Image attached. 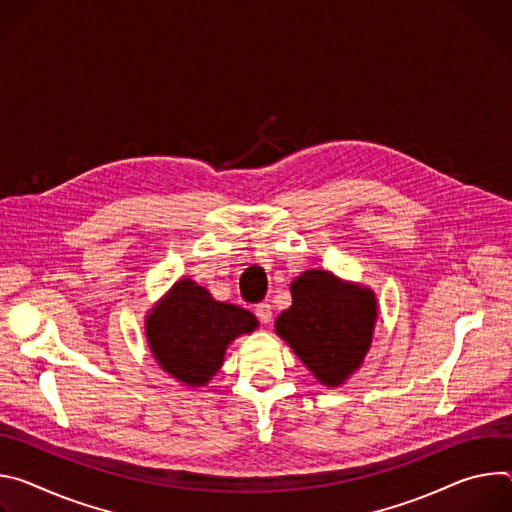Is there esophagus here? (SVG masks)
<instances>
[{"label":"esophagus","mask_w":512,"mask_h":512,"mask_svg":"<svg viewBox=\"0 0 512 512\" xmlns=\"http://www.w3.org/2000/svg\"><path fill=\"white\" fill-rule=\"evenodd\" d=\"M254 311H256V317H258L262 323L268 325V323L272 321V305H270V303H258Z\"/></svg>","instance_id":"1"}]
</instances>
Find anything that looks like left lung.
<instances>
[{
  "label": "left lung",
  "mask_w": 512,
  "mask_h": 512,
  "mask_svg": "<svg viewBox=\"0 0 512 512\" xmlns=\"http://www.w3.org/2000/svg\"><path fill=\"white\" fill-rule=\"evenodd\" d=\"M291 295L293 305L278 315L276 333L321 384H344L372 344L374 291L327 270H307L291 282Z\"/></svg>",
  "instance_id": "1"
}]
</instances>
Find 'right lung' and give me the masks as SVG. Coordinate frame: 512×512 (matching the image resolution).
Listing matches in <instances>:
<instances>
[{
    "instance_id": "right-lung-1",
    "label": "right lung",
    "mask_w": 512,
    "mask_h": 512,
    "mask_svg": "<svg viewBox=\"0 0 512 512\" xmlns=\"http://www.w3.org/2000/svg\"><path fill=\"white\" fill-rule=\"evenodd\" d=\"M258 327L236 305L215 301L191 278L177 280L148 313L146 337L158 366L185 386H205L223 364L227 346Z\"/></svg>"
}]
</instances>
